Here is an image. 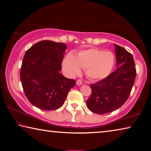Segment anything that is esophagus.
<instances>
[{
    "mask_svg": "<svg viewBox=\"0 0 151 151\" xmlns=\"http://www.w3.org/2000/svg\"><path fill=\"white\" fill-rule=\"evenodd\" d=\"M76 85H83V82H82L81 80H77V81H76Z\"/></svg>",
    "mask_w": 151,
    "mask_h": 151,
    "instance_id": "34e87169",
    "label": "esophagus"
}]
</instances>
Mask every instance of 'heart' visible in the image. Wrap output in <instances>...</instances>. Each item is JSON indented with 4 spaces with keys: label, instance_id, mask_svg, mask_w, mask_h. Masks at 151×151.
<instances>
[{
    "label": "heart",
    "instance_id": "obj_1",
    "mask_svg": "<svg viewBox=\"0 0 151 151\" xmlns=\"http://www.w3.org/2000/svg\"><path fill=\"white\" fill-rule=\"evenodd\" d=\"M114 61L115 57L111 51L91 47L79 51L76 57L73 53H68L63 60V68L70 77L80 73L83 68L88 78L99 81L110 75Z\"/></svg>",
    "mask_w": 151,
    "mask_h": 151
}]
</instances>
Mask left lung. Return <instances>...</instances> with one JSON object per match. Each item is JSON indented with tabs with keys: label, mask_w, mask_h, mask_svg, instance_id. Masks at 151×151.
<instances>
[{
	"label": "left lung",
	"mask_w": 151,
	"mask_h": 151,
	"mask_svg": "<svg viewBox=\"0 0 151 151\" xmlns=\"http://www.w3.org/2000/svg\"><path fill=\"white\" fill-rule=\"evenodd\" d=\"M115 47L116 70L105 78L91 84V95L86 101L92 112L104 114L119 109L129 99L136 77L133 57L123 47Z\"/></svg>",
	"instance_id": "obj_1"
}]
</instances>
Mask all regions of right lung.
<instances>
[{"label": "right lung", "mask_w": 151, "mask_h": 151, "mask_svg": "<svg viewBox=\"0 0 151 151\" xmlns=\"http://www.w3.org/2000/svg\"><path fill=\"white\" fill-rule=\"evenodd\" d=\"M66 49L64 43L42 40L24 56L20 73L22 88L30 103L40 109L60 108L75 85L76 81L59 73Z\"/></svg>", "instance_id": "1"}]
</instances>
